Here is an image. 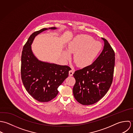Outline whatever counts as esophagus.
<instances>
[{
	"label": "esophagus",
	"instance_id": "esophagus-1",
	"mask_svg": "<svg viewBox=\"0 0 133 133\" xmlns=\"http://www.w3.org/2000/svg\"><path fill=\"white\" fill-rule=\"evenodd\" d=\"M73 74H74V71L72 70H71L69 71V75L70 76H72Z\"/></svg>",
	"mask_w": 133,
	"mask_h": 133
}]
</instances>
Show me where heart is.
Instances as JSON below:
<instances>
[{
	"instance_id": "obj_1",
	"label": "heart",
	"mask_w": 133,
	"mask_h": 133,
	"mask_svg": "<svg viewBox=\"0 0 133 133\" xmlns=\"http://www.w3.org/2000/svg\"><path fill=\"white\" fill-rule=\"evenodd\" d=\"M102 48V44L88 35L81 34L75 37L68 44L67 51L63 53L65 60L70 57V53H74L73 60L80 68L91 65Z\"/></svg>"
}]
</instances>
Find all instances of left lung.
<instances>
[{
    "label": "left lung",
    "mask_w": 133,
    "mask_h": 133,
    "mask_svg": "<svg viewBox=\"0 0 133 133\" xmlns=\"http://www.w3.org/2000/svg\"><path fill=\"white\" fill-rule=\"evenodd\" d=\"M103 51L91 65L75 71L73 94L76 100L84 105L96 103L109 90L113 80L115 63L114 50L105 38Z\"/></svg>",
    "instance_id": "1"
}]
</instances>
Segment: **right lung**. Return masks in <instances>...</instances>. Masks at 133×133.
<instances>
[{"label":"right lung","mask_w":133,"mask_h":133,"mask_svg":"<svg viewBox=\"0 0 133 133\" xmlns=\"http://www.w3.org/2000/svg\"><path fill=\"white\" fill-rule=\"evenodd\" d=\"M46 30L47 28H43L30 36L24 46L21 56V73L23 83L28 92L41 102L50 101L57 96L58 87L68 77L71 69L68 66L39 61L33 55L31 45L35 36Z\"/></svg>","instance_id":"1"}]
</instances>
